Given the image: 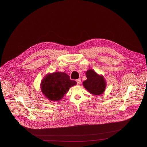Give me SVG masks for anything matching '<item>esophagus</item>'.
<instances>
[{"label":"esophagus","mask_w":147,"mask_h":147,"mask_svg":"<svg viewBox=\"0 0 147 147\" xmlns=\"http://www.w3.org/2000/svg\"><path fill=\"white\" fill-rule=\"evenodd\" d=\"M77 85H79L80 84H81V79H78L77 80Z\"/></svg>","instance_id":"esophagus-1"}]
</instances>
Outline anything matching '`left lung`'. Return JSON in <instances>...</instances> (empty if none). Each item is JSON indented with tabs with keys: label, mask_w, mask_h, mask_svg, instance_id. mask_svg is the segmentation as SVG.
Here are the masks:
<instances>
[{
	"label": "left lung",
	"mask_w": 147,
	"mask_h": 147,
	"mask_svg": "<svg viewBox=\"0 0 147 147\" xmlns=\"http://www.w3.org/2000/svg\"><path fill=\"white\" fill-rule=\"evenodd\" d=\"M86 80L83 83L84 88L94 95H100L104 92L106 86L105 78L92 69L86 71Z\"/></svg>",
	"instance_id": "left-lung-1"
}]
</instances>
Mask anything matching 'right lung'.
<instances>
[{
  "mask_svg": "<svg viewBox=\"0 0 147 147\" xmlns=\"http://www.w3.org/2000/svg\"><path fill=\"white\" fill-rule=\"evenodd\" d=\"M76 84L77 82L70 80L65 73L55 71L46 75L41 82L40 88L46 98L52 101H58L64 96L71 86Z\"/></svg>",
  "mask_w": 147,
  "mask_h": 147,
  "instance_id": "1",
  "label": "right lung"
}]
</instances>
